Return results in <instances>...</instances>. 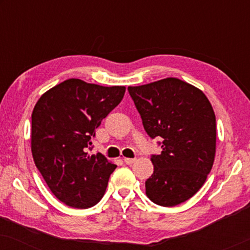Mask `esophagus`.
Returning <instances> with one entry per match:
<instances>
[{
  "label": "esophagus",
  "mask_w": 250,
  "mask_h": 250,
  "mask_svg": "<svg viewBox=\"0 0 250 250\" xmlns=\"http://www.w3.org/2000/svg\"><path fill=\"white\" fill-rule=\"evenodd\" d=\"M134 162H135L134 158H124V163L126 165H131V164H133Z\"/></svg>",
  "instance_id": "1"
}]
</instances>
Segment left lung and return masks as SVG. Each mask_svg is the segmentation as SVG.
<instances>
[{
	"label": "left lung",
	"instance_id": "1",
	"mask_svg": "<svg viewBox=\"0 0 250 250\" xmlns=\"http://www.w3.org/2000/svg\"><path fill=\"white\" fill-rule=\"evenodd\" d=\"M146 134L162 139L152 155L146 194L164 207L182 204L204 186L216 151V118L209 100L193 85L168 77L128 86Z\"/></svg>",
	"mask_w": 250,
	"mask_h": 250
}]
</instances>
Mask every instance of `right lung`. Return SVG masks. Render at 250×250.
<instances>
[{
  "mask_svg": "<svg viewBox=\"0 0 250 250\" xmlns=\"http://www.w3.org/2000/svg\"><path fill=\"white\" fill-rule=\"evenodd\" d=\"M125 90L70 78L46 91L34 107V163L52 193L67 206L85 209L104 197L117 166L101 153L90 156L86 148Z\"/></svg>",
  "mask_w": 250,
  "mask_h": 250,
  "instance_id": "add662e5",
  "label": "right lung"
}]
</instances>
